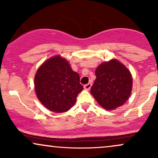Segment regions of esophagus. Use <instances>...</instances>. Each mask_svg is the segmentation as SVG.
Masks as SVG:
<instances>
[{"instance_id":"1","label":"esophagus","mask_w":158,"mask_h":158,"mask_svg":"<svg viewBox=\"0 0 158 158\" xmlns=\"http://www.w3.org/2000/svg\"><path fill=\"white\" fill-rule=\"evenodd\" d=\"M91 85H92L91 83H88V84H87V85H84V88H85V90H90V88H91Z\"/></svg>"}]
</instances>
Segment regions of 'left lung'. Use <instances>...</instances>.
<instances>
[{
	"mask_svg": "<svg viewBox=\"0 0 158 158\" xmlns=\"http://www.w3.org/2000/svg\"><path fill=\"white\" fill-rule=\"evenodd\" d=\"M95 74L90 93L99 106L114 110L128 100L132 90V76L120 61L113 59L103 62L97 67Z\"/></svg>",
	"mask_w": 158,
	"mask_h": 158,
	"instance_id": "obj_1",
	"label": "left lung"
}]
</instances>
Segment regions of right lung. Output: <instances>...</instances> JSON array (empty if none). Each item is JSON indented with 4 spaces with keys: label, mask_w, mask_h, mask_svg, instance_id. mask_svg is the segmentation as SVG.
Masks as SVG:
<instances>
[{
    "label": "right lung",
    "mask_w": 158,
    "mask_h": 158,
    "mask_svg": "<svg viewBox=\"0 0 158 158\" xmlns=\"http://www.w3.org/2000/svg\"><path fill=\"white\" fill-rule=\"evenodd\" d=\"M79 75L61 56L45 61L36 72L34 85L41 104L56 113H64L72 108L83 86Z\"/></svg>",
    "instance_id": "add662e5"
}]
</instances>
